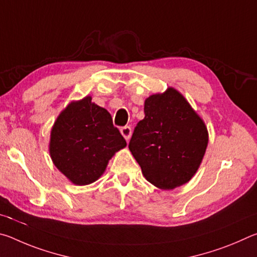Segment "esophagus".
Wrapping results in <instances>:
<instances>
[{"instance_id": "esophagus-1", "label": "esophagus", "mask_w": 257, "mask_h": 257, "mask_svg": "<svg viewBox=\"0 0 257 257\" xmlns=\"http://www.w3.org/2000/svg\"><path fill=\"white\" fill-rule=\"evenodd\" d=\"M120 132H121V135H122V136L124 137L125 141L128 142L129 139H130V137H132V134H133L132 128L128 127V125H125V127H122V128L120 129Z\"/></svg>"}]
</instances>
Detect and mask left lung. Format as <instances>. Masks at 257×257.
I'll list each match as a JSON object with an SVG mask.
<instances>
[{"instance_id": "obj_1", "label": "left lung", "mask_w": 257, "mask_h": 257, "mask_svg": "<svg viewBox=\"0 0 257 257\" xmlns=\"http://www.w3.org/2000/svg\"><path fill=\"white\" fill-rule=\"evenodd\" d=\"M144 112L129 143L143 176L164 190L187 184L205 155V122L173 87L147 97Z\"/></svg>"}]
</instances>
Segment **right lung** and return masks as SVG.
I'll list each match as a JSON object with an SVG mask.
<instances>
[{"label": "right lung", "instance_id": "1", "mask_svg": "<svg viewBox=\"0 0 257 257\" xmlns=\"http://www.w3.org/2000/svg\"><path fill=\"white\" fill-rule=\"evenodd\" d=\"M127 146L112 116L86 96L72 101L51 130L49 151L58 170L73 185L96 181L116 152Z\"/></svg>", "mask_w": 257, "mask_h": 257}]
</instances>
